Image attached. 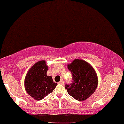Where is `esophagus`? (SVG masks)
<instances>
[{"mask_svg": "<svg viewBox=\"0 0 124 124\" xmlns=\"http://www.w3.org/2000/svg\"><path fill=\"white\" fill-rule=\"evenodd\" d=\"M59 84H61V85H63V84H64V81H63V80H61V81H59Z\"/></svg>", "mask_w": 124, "mask_h": 124, "instance_id": "34e87169", "label": "esophagus"}]
</instances>
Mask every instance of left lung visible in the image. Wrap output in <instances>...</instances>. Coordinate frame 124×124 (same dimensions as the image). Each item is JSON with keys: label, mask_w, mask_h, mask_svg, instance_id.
I'll use <instances>...</instances> for the list:
<instances>
[{"label": "left lung", "mask_w": 124, "mask_h": 124, "mask_svg": "<svg viewBox=\"0 0 124 124\" xmlns=\"http://www.w3.org/2000/svg\"><path fill=\"white\" fill-rule=\"evenodd\" d=\"M72 74V83L66 85L68 93L75 100L82 101L87 100L94 93L98 84L96 71L86 61L76 59L68 65Z\"/></svg>", "instance_id": "left-lung-1"}]
</instances>
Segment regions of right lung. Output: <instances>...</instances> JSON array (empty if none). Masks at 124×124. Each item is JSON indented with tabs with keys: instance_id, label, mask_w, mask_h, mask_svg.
Returning <instances> with one entry per match:
<instances>
[{
	"instance_id": "right-lung-1",
	"label": "right lung",
	"mask_w": 124,
	"mask_h": 124,
	"mask_svg": "<svg viewBox=\"0 0 124 124\" xmlns=\"http://www.w3.org/2000/svg\"><path fill=\"white\" fill-rule=\"evenodd\" d=\"M48 66L44 60L35 63L26 73L24 85L25 90L35 100L40 101L52 92L57 84L52 77L47 75Z\"/></svg>"
}]
</instances>
